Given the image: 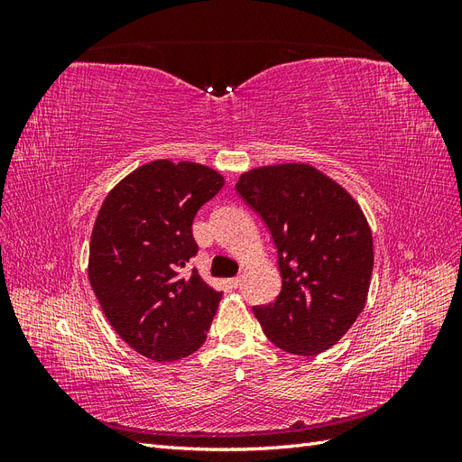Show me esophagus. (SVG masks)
<instances>
[{"label":"esophagus","instance_id":"34e87169","mask_svg":"<svg viewBox=\"0 0 462 462\" xmlns=\"http://www.w3.org/2000/svg\"><path fill=\"white\" fill-rule=\"evenodd\" d=\"M229 285H231V287H235V289H236V287H241V285H243V277H241V275H236V277L229 279Z\"/></svg>","mask_w":462,"mask_h":462}]
</instances>
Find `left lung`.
<instances>
[{
	"instance_id": "1",
	"label": "left lung",
	"mask_w": 462,
	"mask_h": 462,
	"mask_svg": "<svg viewBox=\"0 0 462 462\" xmlns=\"http://www.w3.org/2000/svg\"><path fill=\"white\" fill-rule=\"evenodd\" d=\"M268 226L282 292L254 316L275 346L312 356L351 329L366 304L374 243L356 200L309 163L250 170L235 185Z\"/></svg>"
}]
</instances>
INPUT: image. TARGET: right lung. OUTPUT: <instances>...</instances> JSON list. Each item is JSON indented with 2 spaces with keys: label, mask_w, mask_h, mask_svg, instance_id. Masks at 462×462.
Masks as SVG:
<instances>
[{
  "label": "right lung",
  "mask_w": 462,
  "mask_h": 462,
  "mask_svg": "<svg viewBox=\"0 0 462 462\" xmlns=\"http://www.w3.org/2000/svg\"><path fill=\"white\" fill-rule=\"evenodd\" d=\"M223 183L202 163L156 160L119 180L97 212L90 285L111 328L146 358H185L206 341L223 292L180 272L199 253L194 216Z\"/></svg>",
  "instance_id": "1"
}]
</instances>
